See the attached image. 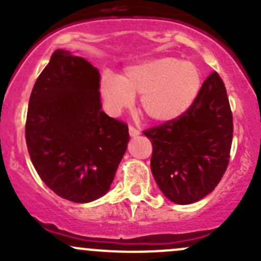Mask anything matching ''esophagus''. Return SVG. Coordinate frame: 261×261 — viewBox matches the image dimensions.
I'll return each instance as SVG.
<instances>
[{"label": "esophagus", "mask_w": 261, "mask_h": 261, "mask_svg": "<svg viewBox=\"0 0 261 261\" xmlns=\"http://www.w3.org/2000/svg\"><path fill=\"white\" fill-rule=\"evenodd\" d=\"M128 134H130V136H133V138H135V136H138L139 134H140V131L138 130L136 127H134V126H128Z\"/></svg>", "instance_id": "obj_1"}]
</instances>
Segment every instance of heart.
<instances>
[{
	"label": "heart",
	"mask_w": 261,
	"mask_h": 261,
	"mask_svg": "<svg viewBox=\"0 0 261 261\" xmlns=\"http://www.w3.org/2000/svg\"><path fill=\"white\" fill-rule=\"evenodd\" d=\"M201 91V73L191 62L173 57L152 58L125 68L120 78L105 74L101 92L112 114L134 103L141 94L140 106L154 121H170L193 105Z\"/></svg>",
	"instance_id": "heart-1"
}]
</instances>
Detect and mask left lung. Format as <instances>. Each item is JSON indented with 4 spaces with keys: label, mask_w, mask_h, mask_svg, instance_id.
<instances>
[{
    "label": "left lung",
    "mask_w": 261,
    "mask_h": 261,
    "mask_svg": "<svg viewBox=\"0 0 261 261\" xmlns=\"http://www.w3.org/2000/svg\"><path fill=\"white\" fill-rule=\"evenodd\" d=\"M232 133L225 84L212 72L183 115L143 131L151 141L150 167L164 196L189 204L211 193L227 169Z\"/></svg>",
    "instance_id": "1"
}]
</instances>
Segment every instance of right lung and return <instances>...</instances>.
Returning <instances> with one entry per match:
<instances>
[{"label": "right lung", "mask_w": 261, "mask_h": 261, "mask_svg": "<svg viewBox=\"0 0 261 261\" xmlns=\"http://www.w3.org/2000/svg\"><path fill=\"white\" fill-rule=\"evenodd\" d=\"M98 88L93 65L58 49L29 101L25 138L31 162L54 193L75 203L109 191L130 139L127 123L101 110Z\"/></svg>", "instance_id": "obj_1"}]
</instances>
